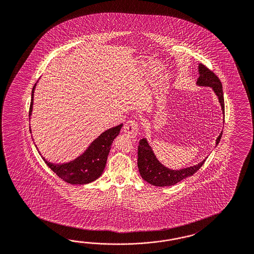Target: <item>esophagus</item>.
<instances>
[{
	"mask_svg": "<svg viewBox=\"0 0 254 254\" xmlns=\"http://www.w3.org/2000/svg\"><path fill=\"white\" fill-rule=\"evenodd\" d=\"M124 133L126 134V136L136 140L137 137V132H138V125L136 121H127L124 126Z\"/></svg>",
	"mask_w": 254,
	"mask_h": 254,
	"instance_id": "obj_1",
	"label": "esophagus"
}]
</instances>
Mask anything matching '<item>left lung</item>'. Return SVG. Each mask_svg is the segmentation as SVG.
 Segmentation results:
<instances>
[{
	"instance_id": "1",
	"label": "left lung",
	"mask_w": 254,
	"mask_h": 254,
	"mask_svg": "<svg viewBox=\"0 0 254 254\" xmlns=\"http://www.w3.org/2000/svg\"><path fill=\"white\" fill-rule=\"evenodd\" d=\"M199 78L197 80L198 86L210 87L213 89L216 96L218 97V101L221 104V108L223 114L225 113V102H224V93L222 83L220 81L217 75L207 68L204 64H199ZM223 131H221L219 136L216 138V145L219 143L222 137ZM207 158V157H206ZM205 159L201 161L198 165L190 166L187 168H182L179 170H173L167 168L162 165L158 160L154 152L152 151L151 146L148 143L146 138L139 140L137 148V167L141 178L150 183L151 185L156 187H169L176 185L181 180L186 178L191 177L196 172L199 170L205 162Z\"/></svg>"
}]
</instances>
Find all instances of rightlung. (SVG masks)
Segmentation results:
<instances>
[{"mask_svg": "<svg viewBox=\"0 0 254 254\" xmlns=\"http://www.w3.org/2000/svg\"><path fill=\"white\" fill-rule=\"evenodd\" d=\"M35 88H36V84L33 87L32 94H31L29 117L31 116L32 108H33ZM122 126L123 124L103 132L99 137L90 143L88 149L84 151L81 155H79L78 157L75 158L73 161H70L68 163L54 164V163L48 162L43 156L41 157L45 162V164L48 165L49 167L64 181L72 185L89 184L102 176L106 165L107 157L109 155L111 145L113 143L114 139L119 135ZM29 131L31 133L30 127H29ZM39 153L41 154L40 151Z\"/></svg>", "mask_w": 254, "mask_h": 254, "instance_id": "obj_1", "label": "right lung"}]
</instances>
